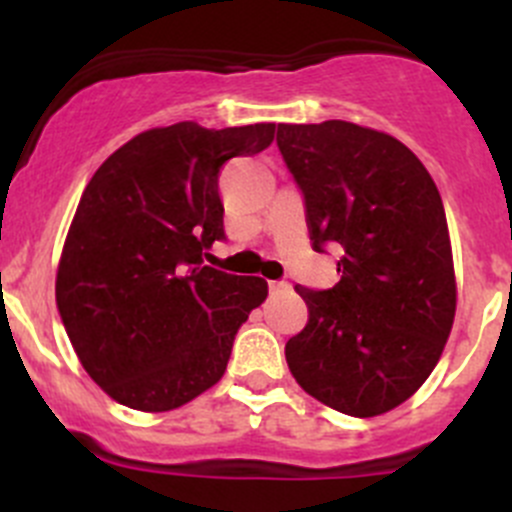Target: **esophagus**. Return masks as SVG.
I'll return each mask as SVG.
<instances>
[{
	"mask_svg": "<svg viewBox=\"0 0 512 512\" xmlns=\"http://www.w3.org/2000/svg\"><path fill=\"white\" fill-rule=\"evenodd\" d=\"M285 289H289V285L287 282H270V294H280V292H285Z\"/></svg>",
	"mask_w": 512,
	"mask_h": 512,
	"instance_id": "esophagus-1",
	"label": "esophagus"
}]
</instances>
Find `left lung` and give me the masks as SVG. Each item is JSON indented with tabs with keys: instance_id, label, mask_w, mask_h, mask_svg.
<instances>
[{
	"instance_id": "obj_1",
	"label": "left lung",
	"mask_w": 512,
	"mask_h": 512,
	"mask_svg": "<svg viewBox=\"0 0 512 512\" xmlns=\"http://www.w3.org/2000/svg\"><path fill=\"white\" fill-rule=\"evenodd\" d=\"M277 148L304 198L312 247L342 252L337 285L294 287L309 322L287 342L289 371L342 414H386L428 379L453 327L441 195L404 143L356 123H280Z\"/></svg>"
}]
</instances>
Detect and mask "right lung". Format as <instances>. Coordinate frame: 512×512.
<instances>
[{"label":"right lung","instance_id":"right-lung-1","mask_svg":"<svg viewBox=\"0 0 512 512\" xmlns=\"http://www.w3.org/2000/svg\"><path fill=\"white\" fill-rule=\"evenodd\" d=\"M275 123L141 133L86 185L56 275V307L91 379L118 404L170 411L223 379L260 277L205 265L225 240L218 175L265 151Z\"/></svg>","mask_w":512,"mask_h":512}]
</instances>
